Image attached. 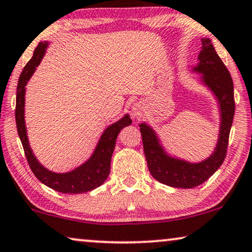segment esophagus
Listing matches in <instances>:
<instances>
[{
    "instance_id": "34e87169",
    "label": "esophagus",
    "mask_w": 252,
    "mask_h": 252,
    "mask_svg": "<svg viewBox=\"0 0 252 252\" xmlns=\"http://www.w3.org/2000/svg\"><path fill=\"white\" fill-rule=\"evenodd\" d=\"M142 108H141V105H139V104H136L133 106V108H132V112H133V115L134 116H137V118H140L141 116V111Z\"/></svg>"
}]
</instances>
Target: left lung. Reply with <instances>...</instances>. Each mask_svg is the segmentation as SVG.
I'll list each match as a JSON object with an SVG mask.
<instances>
[{
  "label": "left lung",
  "mask_w": 252,
  "mask_h": 252,
  "mask_svg": "<svg viewBox=\"0 0 252 252\" xmlns=\"http://www.w3.org/2000/svg\"><path fill=\"white\" fill-rule=\"evenodd\" d=\"M201 51L198 55L199 64L194 69L204 73L205 84L219 98L222 115L220 139L213 155L205 162L198 164L170 158L160 148L154 131L145 123L140 125L142 145L150 174L160 183L182 189L200 186L223 164L226 156L228 137L235 112L234 88L231 73L217 55L210 39H201Z\"/></svg>",
  "instance_id": "8db88e82"
}]
</instances>
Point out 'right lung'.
<instances>
[{
  "instance_id": "1",
  "label": "right lung",
  "mask_w": 252,
  "mask_h": 252,
  "mask_svg": "<svg viewBox=\"0 0 252 252\" xmlns=\"http://www.w3.org/2000/svg\"><path fill=\"white\" fill-rule=\"evenodd\" d=\"M47 47V42H42L36 47L30 61L22 70L18 81L17 87V100H16V123L18 134L20 138L27 162L32 168V173L45 186L62 193H82L96 189L103 185L107 179L111 170V158L114 152L115 141L118 134L122 127L130 126L132 121L129 115H126L119 122L107 127L103 133L102 138L97 145L93 156L80 167L65 174H56L42 166L33 156L32 149L29 147L27 138V131L25 126V86L32 77L36 66L42 61L45 54V48Z\"/></svg>"
}]
</instances>
